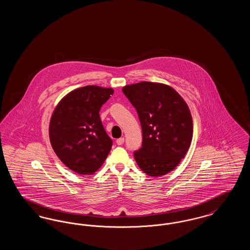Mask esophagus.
<instances>
[{"label": "esophagus", "mask_w": 250, "mask_h": 250, "mask_svg": "<svg viewBox=\"0 0 250 250\" xmlns=\"http://www.w3.org/2000/svg\"><path fill=\"white\" fill-rule=\"evenodd\" d=\"M124 143H125V138H120V139L116 141V143L118 145H122V144H124Z\"/></svg>", "instance_id": "34e87169"}]
</instances>
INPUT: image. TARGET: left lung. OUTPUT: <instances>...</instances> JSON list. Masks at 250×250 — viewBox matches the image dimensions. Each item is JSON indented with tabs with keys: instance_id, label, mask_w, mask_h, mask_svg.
<instances>
[{
	"instance_id": "8db88e82",
	"label": "left lung",
	"mask_w": 250,
	"mask_h": 250,
	"mask_svg": "<svg viewBox=\"0 0 250 250\" xmlns=\"http://www.w3.org/2000/svg\"><path fill=\"white\" fill-rule=\"evenodd\" d=\"M136 108L143 145L134 152L139 167L150 176L171 171L185 157L193 136L190 110L185 100L165 84L143 82L123 88Z\"/></svg>"
}]
</instances>
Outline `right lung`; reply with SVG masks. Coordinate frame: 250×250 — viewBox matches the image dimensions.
I'll list each match as a JSON object with an SVG mask.
<instances>
[{
    "label": "right lung",
    "instance_id": "1",
    "mask_svg": "<svg viewBox=\"0 0 250 250\" xmlns=\"http://www.w3.org/2000/svg\"><path fill=\"white\" fill-rule=\"evenodd\" d=\"M113 94L110 88L85 86L64 96L54 109L49 140L61 161L73 171L91 174L103 164L112 146L99 116Z\"/></svg>",
    "mask_w": 250,
    "mask_h": 250
}]
</instances>
